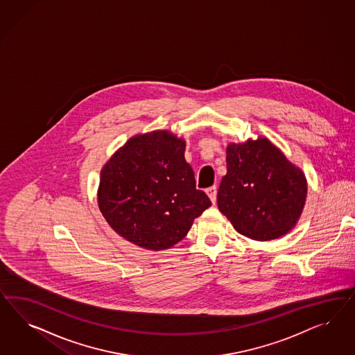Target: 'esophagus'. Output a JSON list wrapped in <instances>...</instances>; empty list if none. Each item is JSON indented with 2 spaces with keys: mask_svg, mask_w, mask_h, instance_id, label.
Here are the masks:
<instances>
[{
  "mask_svg": "<svg viewBox=\"0 0 355 355\" xmlns=\"http://www.w3.org/2000/svg\"><path fill=\"white\" fill-rule=\"evenodd\" d=\"M205 191H207V195L209 196L211 202L215 205L216 196H217V189H216V186H211V187H208Z\"/></svg>",
  "mask_w": 355,
  "mask_h": 355,
  "instance_id": "esophagus-1",
  "label": "esophagus"
}]
</instances>
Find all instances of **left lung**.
Returning a JSON list of instances; mask_svg holds the SVG:
<instances>
[{"label":"left lung","mask_w":355,"mask_h":355,"mask_svg":"<svg viewBox=\"0 0 355 355\" xmlns=\"http://www.w3.org/2000/svg\"><path fill=\"white\" fill-rule=\"evenodd\" d=\"M307 181L267 138L230 143L217 205L239 234L255 241L285 236L301 217Z\"/></svg>","instance_id":"obj_1"}]
</instances>
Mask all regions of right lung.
<instances>
[{
    "instance_id": "1",
    "label": "right lung",
    "mask_w": 355,
    "mask_h": 355,
    "mask_svg": "<svg viewBox=\"0 0 355 355\" xmlns=\"http://www.w3.org/2000/svg\"><path fill=\"white\" fill-rule=\"evenodd\" d=\"M184 148V140L166 130L139 134L101 169L98 208L126 241L153 251L171 248L211 205L196 190Z\"/></svg>"
}]
</instances>
